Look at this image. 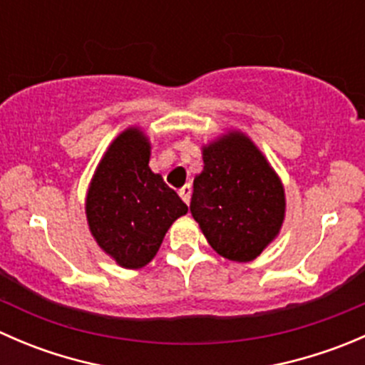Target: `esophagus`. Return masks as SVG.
Masks as SVG:
<instances>
[{
    "mask_svg": "<svg viewBox=\"0 0 365 365\" xmlns=\"http://www.w3.org/2000/svg\"><path fill=\"white\" fill-rule=\"evenodd\" d=\"M190 192H192V189H190L189 183H187V185H183L182 189H180L178 194H180V197L183 200V203H187V205L190 203Z\"/></svg>",
    "mask_w": 365,
    "mask_h": 365,
    "instance_id": "34e87169",
    "label": "esophagus"
}]
</instances>
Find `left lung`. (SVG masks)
<instances>
[{
	"label": "left lung",
	"mask_w": 365,
	"mask_h": 365,
	"mask_svg": "<svg viewBox=\"0 0 365 365\" xmlns=\"http://www.w3.org/2000/svg\"><path fill=\"white\" fill-rule=\"evenodd\" d=\"M203 171L194 178L190 212L219 256L256 259L281 233L282 180L245 132L230 128L201 146Z\"/></svg>",
	"instance_id": "left-lung-1"
}]
</instances>
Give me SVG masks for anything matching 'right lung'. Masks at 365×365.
<instances>
[{
    "instance_id": "obj_1",
    "label": "right lung",
    "mask_w": 365,
    "mask_h": 365,
    "mask_svg": "<svg viewBox=\"0 0 365 365\" xmlns=\"http://www.w3.org/2000/svg\"><path fill=\"white\" fill-rule=\"evenodd\" d=\"M152 143L141 127H127L113 139L86 190L88 227L116 264L146 267L162 240L189 206L150 169Z\"/></svg>"
}]
</instances>
